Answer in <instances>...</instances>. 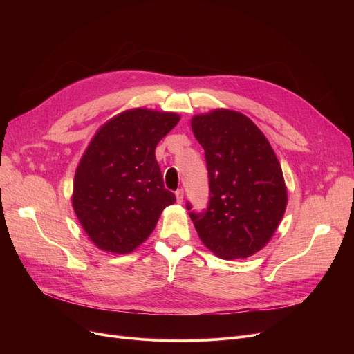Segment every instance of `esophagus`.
Segmentation results:
<instances>
[{
  "label": "esophagus",
  "instance_id": "esophagus-1",
  "mask_svg": "<svg viewBox=\"0 0 354 354\" xmlns=\"http://www.w3.org/2000/svg\"><path fill=\"white\" fill-rule=\"evenodd\" d=\"M175 196H176L178 203H180V202L183 201V191H182V189H178V191L175 192Z\"/></svg>",
  "mask_w": 354,
  "mask_h": 354
}]
</instances>
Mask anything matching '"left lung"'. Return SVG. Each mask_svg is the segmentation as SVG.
I'll use <instances>...</instances> for the list:
<instances>
[{"label": "left lung", "mask_w": 354, "mask_h": 354, "mask_svg": "<svg viewBox=\"0 0 354 354\" xmlns=\"http://www.w3.org/2000/svg\"><path fill=\"white\" fill-rule=\"evenodd\" d=\"M192 132L205 151L209 202L187 209L201 241L216 257L247 258L278 228L287 207L283 171L264 133L238 111L216 109L192 118Z\"/></svg>", "instance_id": "obj_1"}]
</instances>
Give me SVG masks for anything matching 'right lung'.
Masks as SVG:
<instances>
[{"mask_svg": "<svg viewBox=\"0 0 354 354\" xmlns=\"http://www.w3.org/2000/svg\"><path fill=\"white\" fill-rule=\"evenodd\" d=\"M179 119L166 111L126 110L91 139L74 175L73 208L100 250L132 252L175 203V195L165 189L155 149Z\"/></svg>", "mask_w": 354, "mask_h": 354, "instance_id": "1", "label": "right lung"}]
</instances>
